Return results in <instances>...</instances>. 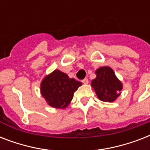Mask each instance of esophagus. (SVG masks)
I'll return each mask as SVG.
<instances>
[{
	"mask_svg": "<svg viewBox=\"0 0 150 150\" xmlns=\"http://www.w3.org/2000/svg\"><path fill=\"white\" fill-rule=\"evenodd\" d=\"M82 83H84V84H88V83H89V80H88V79H84L82 80Z\"/></svg>",
	"mask_w": 150,
	"mask_h": 150,
	"instance_id": "esophagus-1",
	"label": "esophagus"
}]
</instances>
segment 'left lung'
Here are the masks:
<instances>
[{
    "instance_id": "8db88e82",
    "label": "left lung",
    "mask_w": 150,
    "mask_h": 150,
    "mask_svg": "<svg viewBox=\"0 0 150 150\" xmlns=\"http://www.w3.org/2000/svg\"><path fill=\"white\" fill-rule=\"evenodd\" d=\"M96 77L93 79L91 86L93 88L99 100L104 102H114L121 94L123 85L117 78L114 71L108 66L98 68Z\"/></svg>"
}]
</instances>
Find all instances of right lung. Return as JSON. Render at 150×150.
I'll list each match as a JSON object with an SVG mask.
<instances>
[{"label":"right lung","mask_w":150,"mask_h":150,"mask_svg":"<svg viewBox=\"0 0 150 150\" xmlns=\"http://www.w3.org/2000/svg\"><path fill=\"white\" fill-rule=\"evenodd\" d=\"M81 86V82L73 78L71 79L61 71L54 70L41 82L40 91L48 105L54 108L64 109L70 103L74 93Z\"/></svg>","instance_id":"add662e5"}]
</instances>
